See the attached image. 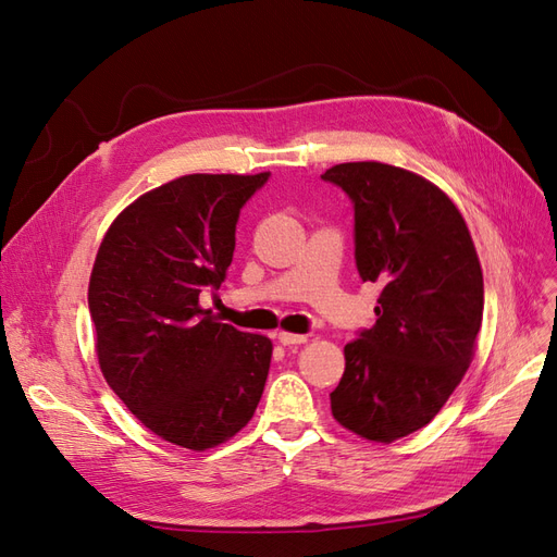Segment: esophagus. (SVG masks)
<instances>
[{"mask_svg":"<svg viewBox=\"0 0 557 557\" xmlns=\"http://www.w3.org/2000/svg\"><path fill=\"white\" fill-rule=\"evenodd\" d=\"M276 339H278V344H283V346H297V344H305V342H307V336H305V334L278 332V334H276Z\"/></svg>","mask_w":557,"mask_h":557,"instance_id":"34e87169","label":"esophagus"}]
</instances>
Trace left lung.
<instances>
[{
	"instance_id": "8db88e82",
	"label": "left lung",
	"mask_w": 557,
	"mask_h": 557,
	"mask_svg": "<svg viewBox=\"0 0 557 557\" xmlns=\"http://www.w3.org/2000/svg\"><path fill=\"white\" fill-rule=\"evenodd\" d=\"M323 181L352 205L362 281L381 285L376 323L346 344L332 416L391 444L440 413L462 381L483 318V274L453 201L407 170L346 162Z\"/></svg>"
}]
</instances>
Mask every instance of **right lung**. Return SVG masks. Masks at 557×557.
I'll use <instances>...</instances> for the list:
<instances>
[{
	"mask_svg": "<svg viewBox=\"0 0 557 557\" xmlns=\"http://www.w3.org/2000/svg\"><path fill=\"white\" fill-rule=\"evenodd\" d=\"M269 174H190L129 205L92 267L88 307L111 391L141 423L183 448L227 442L258 409L272 342L199 307L234 256L246 201Z\"/></svg>",
	"mask_w": 557,
	"mask_h": 557,
	"instance_id": "right-lung-1",
	"label": "right lung"
}]
</instances>
